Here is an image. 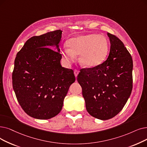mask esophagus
I'll use <instances>...</instances> for the list:
<instances>
[{
    "instance_id": "34e87169",
    "label": "esophagus",
    "mask_w": 147,
    "mask_h": 147,
    "mask_svg": "<svg viewBox=\"0 0 147 147\" xmlns=\"http://www.w3.org/2000/svg\"><path fill=\"white\" fill-rule=\"evenodd\" d=\"M79 73V71H78V69H74V75H75V76H76V78H77V76H78V75Z\"/></svg>"
}]
</instances>
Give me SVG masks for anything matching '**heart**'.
Here are the masks:
<instances>
[{
  "label": "heart",
  "mask_w": 147,
  "mask_h": 147,
  "mask_svg": "<svg viewBox=\"0 0 147 147\" xmlns=\"http://www.w3.org/2000/svg\"><path fill=\"white\" fill-rule=\"evenodd\" d=\"M69 49L62 50L64 59L73 61L75 55H80L79 62L85 67H94L100 65L107 54L109 45L105 36L101 35L87 34L79 35L68 41Z\"/></svg>",
  "instance_id": "obj_1"
}]
</instances>
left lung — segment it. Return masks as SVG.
Segmentation results:
<instances>
[{
  "label": "left lung",
  "mask_w": 147,
  "mask_h": 147,
  "mask_svg": "<svg viewBox=\"0 0 147 147\" xmlns=\"http://www.w3.org/2000/svg\"><path fill=\"white\" fill-rule=\"evenodd\" d=\"M111 42L107 59L92 68L80 69L78 82L86 109L93 117L111 119L123 109L133 88V60L123 42L107 33Z\"/></svg>",
  "instance_id": "8db88e82"
}]
</instances>
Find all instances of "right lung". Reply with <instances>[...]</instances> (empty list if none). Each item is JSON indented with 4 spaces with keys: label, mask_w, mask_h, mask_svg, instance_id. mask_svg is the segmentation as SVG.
<instances>
[{
    "label": "right lung",
    "mask_w": 147,
    "mask_h": 147,
    "mask_svg": "<svg viewBox=\"0 0 147 147\" xmlns=\"http://www.w3.org/2000/svg\"><path fill=\"white\" fill-rule=\"evenodd\" d=\"M61 36L62 30H56L31 37L16 57L13 89L23 111L36 119L57 115L70 85L76 80L73 70L61 65Z\"/></svg>",
    "instance_id": "add662e5"
}]
</instances>
